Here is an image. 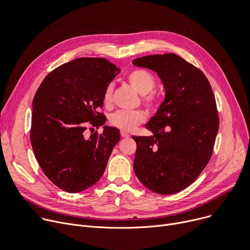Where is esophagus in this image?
Returning a JSON list of instances; mask_svg holds the SVG:
<instances>
[{
	"instance_id": "esophagus-1",
	"label": "esophagus",
	"mask_w": 250,
	"mask_h": 250,
	"mask_svg": "<svg viewBox=\"0 0 250 250\" xmlns=\"http://www.w3.org/2000/svg\"><path fill=\"white\" fill-rule=\"evenodd\" d=\"M121 135H122V138H128L129 137V134L127 132L124 131V130H121Z\"/></svg>"
}]
</instances>
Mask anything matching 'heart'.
Wrapping results in <instances>:
<instances>
[{
  "label": "heart",
  "mask_w": 250,
  "mask_h": 250,
  "mask_svg": "<svg viewBox=\"0 0 250 250\" xmlns=\"http://www.w3.org/2000/svg\"><path fill=\"white\" fill-rule=\"evenodd\" d=\"M126 81L137 92L142 95V102L149 108L154 109L157 107V97L152 92L156 84L155 77L145 69H133L127 76ZM113 84L109 83L104 92L103 101L105 105H109L112 102ZM146 121V115L141 110L133 111H117L110 116L109 124L124 131H131L139 125Z\"/></svg>",
  "instance_id": "1"
}]
</instances>
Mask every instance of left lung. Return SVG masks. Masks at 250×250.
<instances>
[{"label":"left lung","mask_w":250,"mask_h":250,"mask_svg":"<svg viewBox=\"0 0 250 250\" xmlns=\"http://www.w3.org/2000/svg\"><path fill=\"white\" fill-rule=\"evenodd\" d=\"M134 65L157 73L166 99L137 143L133 169L151 191L173 194L189 187L210 160L219 126L211 85L198 67L169 53L138 58Z\"/></svg>","instance_id":"8db88e82"}]
</instances>
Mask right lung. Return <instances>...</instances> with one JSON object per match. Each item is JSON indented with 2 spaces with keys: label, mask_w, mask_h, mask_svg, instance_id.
I'll use <instances>...</instances> for the list:
<instances>
[{
  "label": "right lung",
  "mask_w": 250,
  "mask_h": 250,
  "mask_svg": "<svg viewBox=\"0 0 250 250\" xmlns=\"http://www.w3.org/2000/svg\"><path fill=\"white\" fill-rule=\"evenodd\" d=\"M120 71L104 58H79L52 71L34 97L30 139L35 156L46 176L66 192L97 184L121 139L112 126L84 135L88 125L105 123L100 111L104 92Z\"/></svg>",
  "instance_id": "1"
}]
</instances>
